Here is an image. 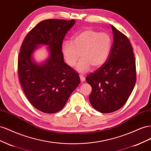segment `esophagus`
Masks as SVG:
<instances>
[{"instance_id":"1","label":"esophagus","mask_w":151,"mask_h":151,"mask_svg":"<svg viewBox=\"0 0 151 151\" xmlns=\"http://www.w3.org/2000/svg\"><path fill=\"white\" fill-rule=\"evenodd\" d=\"M80 80L81 81H84L85 80V76H83L82 75H80Z\"/></svg>"}]
</instances>
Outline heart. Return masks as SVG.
Returning a JSON list of instances; mask_svg holds the SVG:
<instances>
[{
	"label": "heart",
	"instance_id": "obj_1",
	"mask_svg": "<svg viewBox=\"0 0 151 151\" xmlns=\"http://www.w3.org/2000/svg\"><path fill=\"white\" fill-rule=\"evenodd\" d=\"M113 46V39L108 33L91 28L76 33L72 40H65L61 45L63 58L69 66L74 67L79 59L76 70L85 73L91 66L99 68L108 59Z\"/></svg>",
	"mask_w": 151,
	"mask_h": 151
}]
</instances>
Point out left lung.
Instances as JSON below:
<instances>
[{
	"label": "left lung",
	"mask_w": 151,
	"mask_h": 151,
	"mask_svg": "<svg viewBox=\"0 0 151 151\" xmlns=\"http://www.w3.org/2000/svg\"><path fill=\"white\" fill-rule=\"evenodd\" d=\"M113 46L106 63L86 81L92 87L90 104L102 113L118 110L127 102L136 82V65L133 48L126 35L111 25Z\"/></svg>",
	"instance_id": "1"
}]
</instances>
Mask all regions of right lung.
Instances as JSON below:
<instances>
[{
	"instance_id": "right-lung-1",
	"label": "right lung",
	"mask_w": 151,
	"mask_h": 151,
	"mask_svg": "<svg viewBox=\"0 0 151 151\" xmlns=\"http://www.w3.org/2000/svg\"><path fill=\"white\" fill-rule=\"evenodd\" d=\"M74 19L42 21L26 36L21 47L18 70L21 87L29 102L43 113L61 110L80 83L78 73L64 61L61 45ZM38 45L49 46L50 56L39 65L31 59Z\"/></svg>"
}]
</instances>
